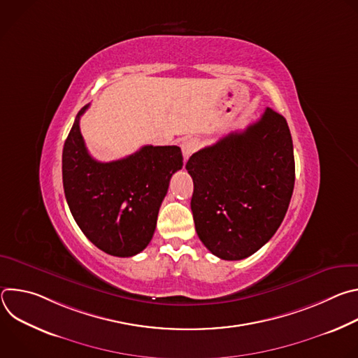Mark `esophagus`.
Instances as JSON below:
<instances>
[{"mask_svg":"<svg viewBox=\"0 0 358 358\" xmlns=\"http://www.w3.org/2000/svg\"><path fill=\"white\" fill-rule=\"evenodd\" d=\"M198 148V140L196 138H187L182 141L181 144V150H182V156L184 160L187 162L188 157L192 155V152Z\"/></svg>","mask_w":358,"mask_h":358,"instance_id":"1","label":"esophagus"}]
</instances>
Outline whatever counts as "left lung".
<instances>
[{
    "mask_svg": "<svg viewBox=\"0 0 358 358\" xmlns=\"http://www.w3.org/2000/svg\"><path fill=\"white\" fill-rule=\"evenodd\" d=\"M185 169L201 242L221 259H245L275 235L289 208L294 156L287 122L266 108L257 123L194 152Z\"/></svg>",
    "mask_w": 358,
    "mask_h": 358,
    "instance_id": "8db88e82",
    "label": "left lung"
}]
</instances>
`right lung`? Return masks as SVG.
Returning a JSON list of instances; mask_svg holds the SVG:
<instances>
[{
	"label": "right lung",
	"mask_w": 358,
	"mask_h": 358,
	"mask_svg": "<svg viewBox=\"0 0 358 358\" xmlns=\"http://www.w3.org/2000/svg\"><path fill=\"white\" fill-rule=\"evenodd\" d=\"M62 152V180L69 210L86 238L113 257L140 253L155 234L170 178L182 167L177 145H144L109 163L94 160L85 145L79 120Z\"/></svg>",
	"instance_id": "add662e5"
}]
</instances>
